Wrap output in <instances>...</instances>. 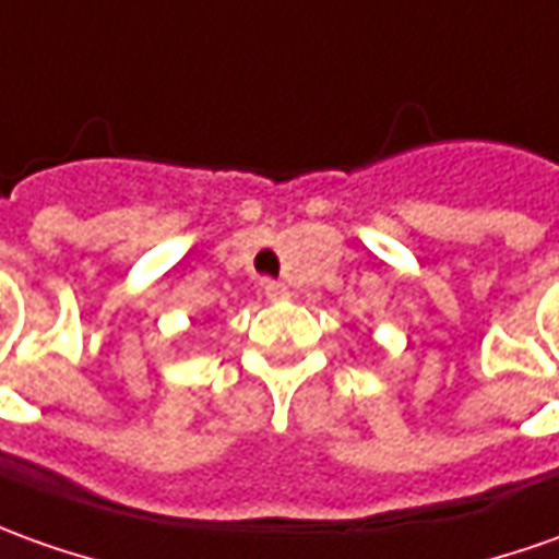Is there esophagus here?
Here are the masks:
<instances>
[{"instance_id":"obj_1","label":"esophagus","mask_w":559,"mask_h":559,"mask_svg":"<svg viewBox=\"0 0 559 559\" xmlns=\"http://www.w3.org/2000/svg\"><path fill=\"white\" fill-rule=\"evenodd\" d=\"M263 290L269 299H287V296H290V290H287L284 284H278V281H265Z\"/></svg>"}]
</instances>
